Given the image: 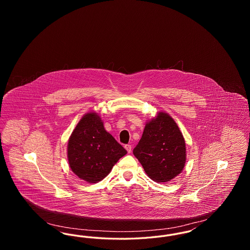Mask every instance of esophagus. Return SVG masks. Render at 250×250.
<instances>
[{
  "label": "esophagus",
  "instance_id": "esophagus-1",
  "mask_svg": "<svg viewBox=\"0 0 250 250\" xmlns=\"http://www.w3.org/2000/svg\"><path fill=\"white\" fill-rule=\"evenodd\" d=\"M125 150L127 151V153H131V151H132V146H131L130 144L125 145Z\"/></svg>",
  "mask_w": 250,
  "mask_h": 250
}]
</instances>
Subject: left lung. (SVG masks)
<instances>
[{
  "label": "left lung",
  "mask_w": 250,
  "mask_h": 250,
  "mask_svg": "<svg viewBox=\"0 0 250 250\" xmlns=\"http://www.w3.org/2000/svg\"><path fill=\"white\" fill-rule=\"evenodd\" d=\"M133 154L150 178L166 183L180 174L186 165V142L175 121L166 112H158L145 125Z\"/></svg>",
  "instance_id": "8db88e82"
}]
</instances>
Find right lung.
<instances>
[{"label":"right lung","mask_w":250,"mask_h":250,"mask_svg":"<svg viewBox=\"0 0 250 250\" xmlns=\"http://www.w3.org/2000/svg\"><path fill=\"white\" fill-rule=\"evenodd\" d=\"M126 150L105 130L99 115L86 113L72 132L67 158L72 171L88 183L105 178Z\"/></svg>","instance_id":"obj_1"}]
</instances>
